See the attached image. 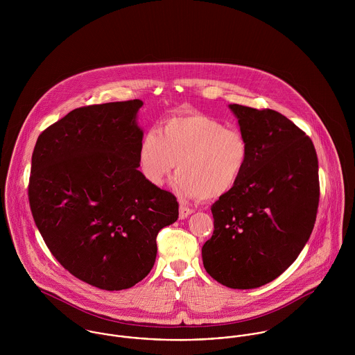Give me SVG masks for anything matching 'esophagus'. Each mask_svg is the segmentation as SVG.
Masks as SVG:
<instances>
[{"label": "esophagus", "instance_id": "34e87169", "mask_svg": "<svg viewBox=\"0 0 355 355\" xmlns=\"http://www.w3.org/2000/svg\"><path fill=\"white\" fill-rule=\"evenodd\" d=\"M193 211H194L193 209H190V207H187V206H184V205H180V206H179V217H180V218L189 217Z\"/></svg>", "mask_w": 355, "mask_h": 355}]
</instances>
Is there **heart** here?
<instances>
[{
  "mask_svg": "<svg viewBox=\"0 0 355 355\" xmlns=\"http://www.w3.org/2000/svg\"><path fill=\"white\" fill-rule=\"evenodd\" d=\"M250 161L243 132L201 112L166 117L159 131L149 130L138 149V166L153 186H161L175 165V189L184 198L214 201L230 194Z\"/></svg>",
  "mask_w": 355,
  "mask_h": 355,
  "instance_id": "obj_1",
  "label": "heart"
}]
</instances>
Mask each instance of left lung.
Wrapping results in <instances>:
<instances>
[{
	"label": "left lung",
	"mask_w": 355,
	"mask_h": 355,
	"mask_svg": "<svg viewBox=\"0 0 355 355\" xmlns=\"http://www.w3.org/2000/svg\"><path fill=\"white\" fill-rule=\"evenodd\" d=\"M250 144L238 186L213 203L214 231L202 248L203 266L230 288L261 287L300 255L313 231L318 159L311 139L282 113L230 105Z\"/></svg>",
	"instance_id": "8db88e82"
}]
</instances>
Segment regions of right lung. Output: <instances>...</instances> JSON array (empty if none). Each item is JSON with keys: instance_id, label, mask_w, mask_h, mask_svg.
I'll return each instance as SVG.
<instances>
[{"instance_id": "right-lung-1", "label": "right lung", "mask_w": 355, "mask_h": 355, "mask_svg": "<svg viewBox=\"0 0 355 355\" xmlns=\"http://www.w3.org/2000/svg\"><path fill=\"white\" fill-rule=\"evenodd\" d=\"M144 102L73 109L38 137L28 182L34 221L53 257L106 291L152 270L158 232L179 217L176 197L138 171Z\"/></svg>"}]
</instances>
